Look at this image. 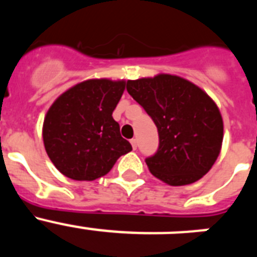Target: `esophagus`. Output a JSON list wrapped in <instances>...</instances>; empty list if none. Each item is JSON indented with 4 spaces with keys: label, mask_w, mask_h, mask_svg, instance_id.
Here are the masks:
<instances>
[{
    "label": "esophagus",
    "mask_w": 257,
    "mask_h": 257,
    "mask_svg": "<svg viewBox=\"0 0 257 257\" xmlns=\"http://www.w3.org/2000/svg\"><path fill=\"white\" fill-rule=\"evenodd\" d=\"M130 143H131V145H133L134 149L138 148V140H136V139H131Z\"/></svg>",
    "instance_id": "1"
}]
</instances>
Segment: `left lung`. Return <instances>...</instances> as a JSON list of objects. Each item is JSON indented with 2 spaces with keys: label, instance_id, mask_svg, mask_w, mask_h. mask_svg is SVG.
Returning <instances> with one entry per match:
<instances>
[{
  "label": "left lung",
  "instance_id": "1",
  "mask_svg": "<svg viewBox=\"0 0 257 257\" xmlns=\"http://www.w3.org/2000/svg\"><path fill=\"white\" fill-rule=\"evenodd\" d=\"M127 92L156 123L160 145L145 162L149 171L179 187L207 174L221 149L219 108L203 90L171 74L127 81Z\"/></svg>",
  "mask_w": 257,
  "mask_h": 257
}]
</instances>
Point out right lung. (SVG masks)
Segmentation results:
<instances>
[{
  "mask_svg": "<svg viewBox=\"0 0 257 257\" xmlns=\"http://www.w3.org/2000/svg\"><path fill=\"white\" fill-rule=\"evenodd\" d=\"M124 81L87 79L54 101L44 121V144L56 169L73 180L91 181L133 151L112 117Z\"/></svg>",
  "mask_w": 257,
  "mask_h": 257,
  "instance_id": "obj_1",
  "label": "right lung"
}]
</instances>
